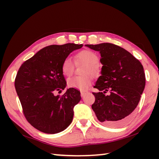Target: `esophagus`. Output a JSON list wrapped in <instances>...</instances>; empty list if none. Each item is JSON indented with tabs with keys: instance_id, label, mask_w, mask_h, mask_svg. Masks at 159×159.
<instances>
[{
	"instance_id": "esophagus-1",
	"label": "esophagus",
	"mask_w": 159,
	"mask_h": 159,
	"mask_svg": "<svg viewBox=\"0 0 159 159\" xmlns=\"http://www.w3.org/2000/svg\"><path fill=\"white\" fill-rule=\"evenodd\" d=\"M87 93L88 92H85V91H81V92H80V96H81L82 98H83V97L86 95V93Z\"/></svg>"
}]
</instances>
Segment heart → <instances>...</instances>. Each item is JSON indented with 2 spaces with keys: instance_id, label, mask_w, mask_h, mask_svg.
Segmentation results:
<instances>
[{
  "instance_id": "heart-1",
  "label": "heart",
  "mask_w": 159,
  "mask_h": 159,
  "mask_svg": "<svg viewBox=\"0 0 159 159\" xmlns=\"http://www.w3.org/2000/svg\"><path fill=\"white\" fill-rule=\"evenodd\" d=\"M76 62H83L87 65L85 69L84 74H97L98 72L97 64L99 62V58L95 52L90 50H85L78 52L76 56ZM61 71L66 76H70L73 74L74 71V63L71 57H66L64 60L61 64ZM92 77L90 75L85 76H73L68 79L67 84L71 88L76 89L85 90H87L92 84Z\"/></svg>"
}]
</instances>
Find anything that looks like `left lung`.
<instances>
[{"label":"left lung","instance_id":"8db88e82","mask_svg":"<svg viewBox=\"0 0 159 159\" xmlns=\"http://www.w3.org/2000/svg\"><path fill=\"white\" fill-rule=\"evenodd\" d=\"M100 53L102 76L94 88L98 93H93L95 101L92 105L98 119L111 127L125 124L133 116L140 100L145 87L143 66L123 48L104 43L85 45ZM109 91L108 96L105 95Z\"/></svg>","mask_w":159,"mask_h":159}]
</instances>
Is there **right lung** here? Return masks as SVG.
Returning <instances> with one entry per match:
<instances>
[{
	"label": "right lung",
	"instance_id": "right-lung-1",
	"mask_svg": "<svg viewBox=\"0 0 159 159\" xmlns=\"http://www.w3.org/2000/svg\"><path fill=\"white\" fill-rule=\"evenodd\" d=\"M83 44L52 45L43 48L25 61L15 80L16 92L24 115L37 130L48 134L60 133L71 124L74 107L80 102V93L74 88L63 95H56L66 88L61 71L64 60Z\"/></svg>",
	"mask_w": 159,
	"mask_h": 159
}]
</instances>
